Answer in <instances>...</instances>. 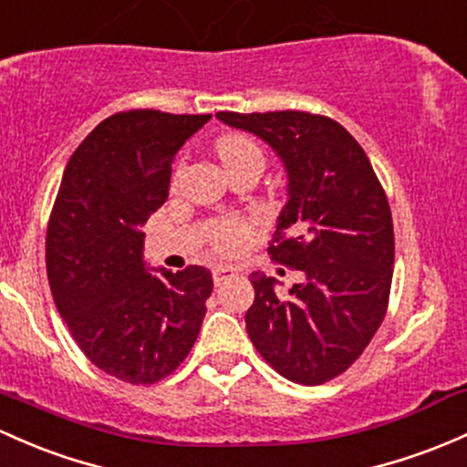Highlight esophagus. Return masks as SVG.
Returning <instances> with one entry per match:
<instances>
[{"label": "esophagus", "instance_id": "esophagus-1", "mask_svg": "<svg viewBox=\"0 0 467 467\" xmlns=\"http://www.w3.org/2000/svg\"><path fill=\"white\" fill-rule=\"evenodd\" d=\"M234 275H237V270H234L233 265H214V268H213V279H214V285H222L223 281L233 279Z\"/></svg>", "mask_w": 467, "mask_h": 467}]
</instances>
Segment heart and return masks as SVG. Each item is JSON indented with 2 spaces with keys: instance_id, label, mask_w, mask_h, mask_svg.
<instances>
[{
  "instance_id": "b5f03b06",
  "label": "heart",
  "mask_w": 467,
  "mask_h": 467,
  "mask_svg": "<svg viewBox=\"0 0 467 467\" xmlns=\"http://www.w3.org/2000/svg\"><path fill=\"white\" fill-rule=\"evenodd\" d=\"M217 155L223 161L225 171L233 172L237 171L239 166L248 161H261L264 163V152L261 148L250 140L248 135H242V132H230V135H223L222 140L217 141ZM254 234V223L248 222V219H237L230 217L223 219L214 225L213 230V242L222 253H239L245 245L250 244Z\"/></svg>"
}]
</instances>
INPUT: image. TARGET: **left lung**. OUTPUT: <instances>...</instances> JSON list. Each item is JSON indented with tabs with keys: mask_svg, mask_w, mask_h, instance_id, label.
I'll return each mask as SVG.
<instances>
[{
	"mask_svg": "<svg viewBox=\"0 0 467 467\" xmlns=\"http://www.w3.org/2000/svg\"><path fill=\"white\" fill-rule=\"evenodd\" d=\"M254 132L288 171V203L268 254L301 270L285 299L275 279L250 275L245 330L288 381L319 386L361 357L386 317L394 265L392 213L366 150L339 121L304 110L217 112Z\"/></svg>",
	"mask_w": 467,
	"mask_h": 467,
	"instance_id": "8db88e82",
	"label": "left lung"
}]
</instances>
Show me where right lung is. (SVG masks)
I'll use <instances>...</instances> for the list:
<instances>
[{
	"instance_id": "add662e5",
	"label": "right lung",
	"mask_w": 467,
	"mask_h": 467,
	"mask_svg": "<svg viewBox=\"0 0 467 467\" xmlns=\"http://www.w3.org/2000/svg\"><path fill=\"white\" fill-rule=\"evenodd\" d=\"M210 115L115 112L77 146L46 230V273L79 350L106 375L150 386L194 346L213 292L203 265L150 275L143 233L179 148Z\"/></svg>"
}]
</instances>
